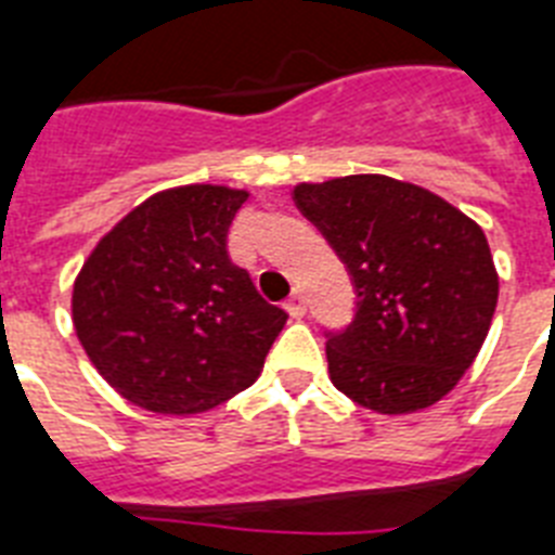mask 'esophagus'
I'll return each instance as SVG.
<instances>
[{"label":"esophagus","instance_id":"obj_1","mask_svg":"<svg viewBox=\"0 0 555 555\" xmlns=\"http://www.w3.org/2000/svg\"><path fill=\"white\" fill-rule=\"evenodd\" d=\"M285 311L291 313V317H294V320H299V317H305V311H308V302H305L302 291H294V294L287 296Z\"/></svg>","mask_w":555,"mask_h":555}]
</instances>
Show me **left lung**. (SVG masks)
Masks as SVG:
<instances>
[{
    "mask_svg": "<svg viewBox=\"0 0 555 555\" xmlns=\"http://www.w3.org/2000/svg\"><path fill=\"white\" fill-rule=\"evenodd\" d=\"M294 201L357 287L354 322L325 346L331 383L379 414L438 403L475 363L499 302L481 227L388 176L296 184Z\"/></svg>",
    "mask_w": 555,
    "mask_h": 555,
    "instance_id": "obj_1",
    "label": "left lung"
}]
</instances>
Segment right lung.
I'll use <instances>...</instances> for the list:
<instances>
[{
	"instance_id": "obj_1",
	"label": "right lung",
	"mask_w": 555,
	"mask_h": 555,
	"mask_svg": "<svg viewBox=\"0 0 555 555\" xmlns=\"http://www.w3.org/2000/svg\"><path fill=\"white\" fill-rule=\"evenodd\" d=\"M247 190L186 184L124 216L74 279L72 320L129 403L190 417L256 383L287 313L227 253Z\"/></svg>"
}]
</instances>
